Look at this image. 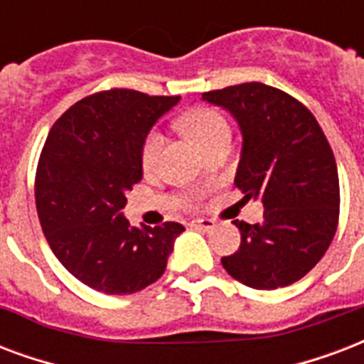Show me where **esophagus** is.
I'll return each instance as SVG.
<instances>
[{
  "label": "esophagus",
  "mask_w": 364,
  "mask_h": 364,
  "mask_svg": "<svg viewBox=\"0 0 364 364\" xmlns=\"http://www.w3.org/2000/svg\"><path fill=\"white\" fill-rule=\"evenodd\" d=\"M192 226L198 228V230L209 232L215 228V220H211V218H196V220H192Z\"/></svg>",
  "instance_id": "1"
}]
</instances>
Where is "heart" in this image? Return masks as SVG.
<instances>
[{
  "label": "heart",
  "instance_id": "heart-1",
  "mask_svg": "<svg viewBox=\"0 0 364 364\" xmlns=\"http://www.w3.org/2000/svg\"><path fill=\"white\" fill-rule=\"evenodd\" d=\"M178 127L186 136H190L203 149L211 146L217 138L230 132L226 119L213 107H196L192 111H188V113L180 117ZM161 146H163V138H161L159 132L147 134L144 146H141V166H144V171H153L155 168L157 161H159Z\"/></svg>",
  "mask_w": 364,
  "mask_h": 364
}]
</instances>
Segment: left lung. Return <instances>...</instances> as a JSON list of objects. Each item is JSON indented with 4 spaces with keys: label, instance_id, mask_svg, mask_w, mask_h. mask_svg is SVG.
Here are the masks:
<instances>
[{
    "label": "left lung",
    "instance_id": "obj_1",
    "mask_svg": "<svg viewBox=\"0 0 364 364\" xmlns=\"http://www.w3.org/2000/svg\"><path fill=\"white\" fill-rule=\"evenodd\" d=\"M203 101L237 120L244 146L234 184L264 207L263 223H234L242 244L220 263L255 289L301 280L332 244L340 217L338 166L321 124L296 97L261 82L205 92Z\"/></svg>",
    "mask_w": 364,
    "mask_h": 364
}]
</instances>
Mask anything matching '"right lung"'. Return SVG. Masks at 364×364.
<instances>
[{
  "label": "right lung",
  "instance_id": "1",
  "mask_svg": "<svg viewBox=\"0 0 364 364\" xmlns=\"http://www.w3.org/2000/svg\"><path fill=\"white\" fill-rule=\"evenodd\" d=\"M178 95L107 90L57 119L38 161L36 209L49 247L92 289L122 296L159 280L184 232L178 223L130 226L127 192L144 176L141 146Z\"/></svg>",
  "mask_w": 364,
  "mask_h": 364
}]
</instances>
